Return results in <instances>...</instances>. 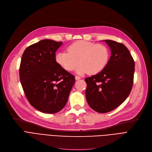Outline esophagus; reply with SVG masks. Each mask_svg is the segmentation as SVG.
<instances>
[{
	"label": "esophagus",
	"mask_w": 152,
	"mask_h": 152,
	"mask_svg": "<svg viewBox=\"0 0 152 152\" xmlns=\"http://www.w3.org/2000/svg\"><path fill=\"white\" fill-rule=\"evenodd\" d=\"M81 79L80 76H75V79H76V80H79V79Z\"/></svg>",
	"instance_id": "1"
}]
</instances>
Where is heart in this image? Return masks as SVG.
Instances as JSON below:
<instances>
[{
  "instance_id": "1",
  "label": "heart",
  "mask_w": 152,
  "mask_h": 152,
  "mask_svg": "<svg viewBox=\"0 0 152 152\" xmlns=\"http://www.w3.org/2000/svg\"><path fill=\"white\" fill-rule=\"evenodd\" d=\"M68 52H59L55 55V61L62 68L71 71L76 69L78 74H98L105 69L109 61L110 52L103 44L80 40L67 47Z\"/></svg>"
}]
</instances>
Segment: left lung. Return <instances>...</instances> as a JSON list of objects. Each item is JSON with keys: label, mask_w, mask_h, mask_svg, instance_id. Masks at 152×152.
<instances>
[{"label": "left lung", "mask_w": 152, "mask_h": 152, "mask_svg": "<svg viewBox=\"0 0 152 152\" xmlns=\"http://www.w3.org/2000/svg\"><path fill=\"white\" fill-rule=\"evenodd\" d=\"M111 55L105 69L85 79L86 97L89 105L100 113L109 112L120 105L132 88L134 60L123 44L105 40Z\"/></svg>", "instance_id": "obj_1"}]
</instances>
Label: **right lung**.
I'll use <instances>...</instances> for the list:
<instances>
[{"mask_svg": "<svg viewBox=\"0 0 152 152\" xmlns=\"http://www.w3.org/2000/svg\"><path fill=\"white\" fill-rule=\"evenodd\" d=\"M62 42L44 39L28 47L23 53L20 79L30 104L45 113L53 114L66 104L75 76L59 66L55 52Z\"/></svg>", "mask_w": 152, "mask_h": 152, "instance_id": "1", "label": "right lung"}]
</instances>
